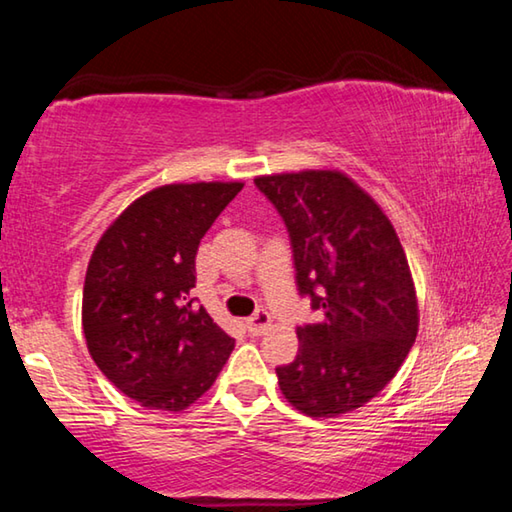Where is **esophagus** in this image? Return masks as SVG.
Segmentation results:
<instances>
[{"mask_svg": "<svg viewBox=\"0 0 512 512\" xmlns=\"http://www.w3.org/2000/svg\"><path fill=\"white\" fill-rule=\"evenodd\" d=\"M268 327H271V314H268L266 309H257L255 314L248 318V329L253 334H264Z\"/></svg>", "mask_w": 512, "mask_h": 512, "instance_id": "1", "label": "esophagus"}]
</instances>
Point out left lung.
<instances>
[{"instance_id": "8db88e82", "label": "left lung", "mask_w": 512, "mask_h": 512, "mask_svg": "<svg viewBox=\"0 0 512 512\" xmlns=\"http://www.w3.org/2000/svg\"><path fill=\"white\" fill-rule=\"evenodd\" d=\"M287 225L296 284L318 323L298 327L300 348L275 368L280 391L311 418L370 402L409 354L418 302L404 248L379 205L339 171L255 178Z\"/></svg>"}]
</instances>
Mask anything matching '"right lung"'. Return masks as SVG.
Listing matches in <instances>:
<instances>
[{
	"label": "right lung",
	"mask_w": 512,
	"mask_h": 512,
	"mask_svg": "<svg viewBox=\"0 0 512 512\" xmlns=\"http://www.w3.org/2000/svg\"><path fill=\"white\" fill-rule=\"evenodd\" d=\"M241 187L153 189L94 248L83 287L85 341L106 379L142 406L187 409L235 348L192 289L198 244Z\"/></svg>",
	"instance_id": "add662e5"
}]
</instances>
